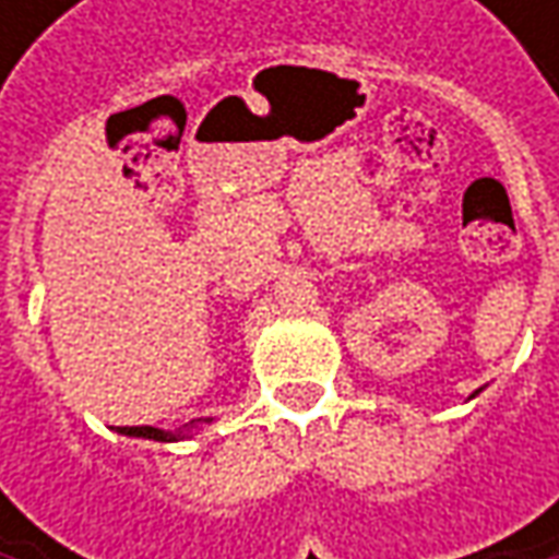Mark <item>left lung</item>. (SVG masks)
<instances>
[{"label": "left lung", "mask_w": 559, "mask_h": 559, "mask_svg": "<svg viewBox=\"0 0 559 559\" xmlns=\"http://www.w3.org/2000/svg\"><path fill=\"white\" fill-rule=\"evenodd\" d=\"M476 395H479V392H473V395H469V397H476Z\"/></svg>", "instance_id": "obj_1"}]
</instances>
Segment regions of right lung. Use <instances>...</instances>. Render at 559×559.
<instances>
[{"label": "right lung", "instance_id": "add662e5", "mask_svg": "<svg viewBox=\"0 0 559 559\" xmlns=\"http://www.w3.org/2000/svg\"><path fill=\"white\" fill-rule=\"evenodd\" d=\"M204 423H211V419H204ZM195 426V419L186 426V429H192ZM120 436H130V439H152V441H180L186 439L189 432H164V429H155V426H120L118 429Z\"/></svg>", "mask_w": 559, "mask_h": 559}]
</instances>
